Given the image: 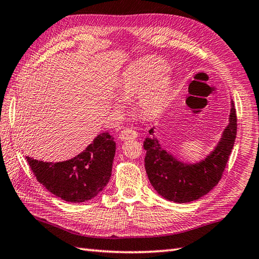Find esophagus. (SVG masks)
Returning <instances> with one entry per match:
<instances>
[{
	"instance_id": "obj_1",
	"label": "esophagus",
	"mask_w": 259,
	"mask_h": 259,
	"mask_svg": "<svg viewBox=\"0 0 259 259\" xmlns=\"http://www.w3.org/2000/svg\"><path fill=\"white\" fill-rule=\"evenodd\" d=\"M138 137L137 131L132 128H125L119 134V138L121 140H129V139H136Z\"/></svg>"
}]
</instances>
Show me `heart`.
I'll list each match as a JSON object with an SVG mask.
<instances>
[{"label": "heart", "instance_id": "obj_1", "mask_svg": "<svg viewBox=\"0 0 259 259\" xmlns=\"http://www.w3.org/2000/svg\"><path fill=\"white\" fill-rule=\"evenodd\" d=\"M166 64L158 58H146L125 69L116 92L122 99L138 97V108L143 117L154 118L163 111L172 92ZM116 101L115 107L121 108Z\"/></svg>", "mask_w": 259, "mask_h": 259}]
</instances>
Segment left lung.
Returning a JSON list of instances; mask_svg holds the SVG:
<instances>
[{
    "instance_id": "obj_1",
    "label": "left lung",
    "mask_w": 259,
    "mask_h": 259,
    "mask_svg": "<svg viewBox=\"0 0 259 259\" xmlns=\"http://www.w3.org/2000/svg\"><path fill=\"white\" fill-rule=\"evenodd\" d=\"M236 109L231 101L230 120L221 140L205 159L196 163H184L161 147L150 129L151 138H146L144 166L154 190L169 201L189 203L207 194L219 183L232 152L237 132Z\"/></svg>"
}]
</instances>
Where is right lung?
Listing matches in <instances>:
<instances>
[{
  "label": "right lung",
  "instance_id": "obj_1",
  "mask_svg": "<svg viewBox=\"0 0 259 259\" xmlns=\"http://www.w3.org/2000/svg\"><path fill=\"white\" fill-rule=\"evenodd\" d=\"M116 142L102 132L75 158L63 162H44L26 157L37 181L52 194L66 202L90 200L109 182Z\"/></svg>",
  "mask_w": 259,
  "mask_h": 259
}]
</instances>
